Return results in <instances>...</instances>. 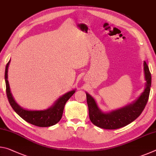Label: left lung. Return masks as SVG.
<instances>
[{
    "instance_id": "left-lung-1",
    "label": "left lung",
    "mask_w": 156,
    "mask_h": 156,
    "mask_svg": "<svg viewBox=\"0 0 156 156\" xmlns=\"http://www.w3.org/2000/svg\"><path fill=\"white\" fill-rule=\"evenodd\" d=\"M144 71L147 83L143 93L133 104L120 109L113 111L109 113H102L98 107L95 100L90 95L86 94L89 118L94 125L105 129H119L130 124L141 114L149 100L151 85V75L147 63L145 61Z\"/></svg>"
}]
</instances>
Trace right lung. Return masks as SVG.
Segmentation results:
<instances>
[{
  "instance_id": "right-lung-1",
  "label": "right lung",
  "mask_w": 156,
  "mask_h": 156,
  "mask_svg": "<svg viewBox=\"0 0 156 156\" xmlns=\"http://www.w3.org/2000/svg\"><path fill=\"white\" fill-rule=\"evenodd\" d=\"M9 62L10 60L7 62L6 67H5V84H6L7 96L13 109L23 120L31 125L40 126V127H47V126L56 125L61 119L65 103L75 93V90L71 91L63 95L57 100L54 106L47 110L30 111L23 109L15 102L14 98L12 97V95L10 92L9 82L7 80V71H8Z\"/></svg>"
}]
</instances>
